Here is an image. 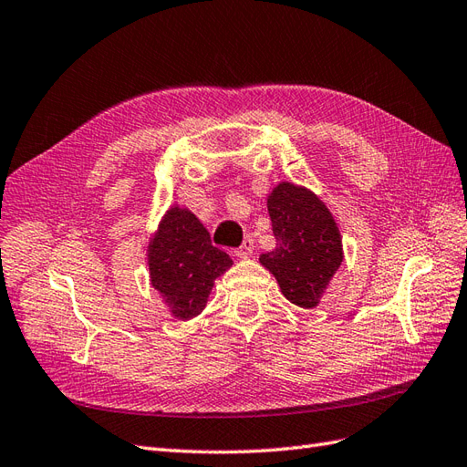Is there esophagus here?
Returning a JSON list of instances; mask_svg holds the SVG:
<instances>
[{"label": "esophagus", "instance_id": "1", "mask_svg": "<svg viewBox=\"0 0 467 467\" xmlns=\"http://www.w3.org/2000/svg\"><path fill=\"white\" fill-rule=\"evenodd\" d=\"M254 249H255V242H254V239L245 237V242L235 249V255H237L239 259H247V257H251V254H254Z\"/></svg>", "mask_w": 467, "mask_h": 467}]
</instances>
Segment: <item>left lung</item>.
<instances>
[{"instance_id": "left-lung-1", "label": "left lung", "mask_w": 467, "mask_h": 467, "mask_svg": "<svg viewBox=\"0 0 467 467\" xmlns=\"http://www.w3.org/2000/svg\"><path fill=\"white\" fill-rule=\"evenodd\" d=\"M276 245L259 263L286 300L314 308L344 259L342 235L332 212L305 186L279 182L267 196Z\"/></svg>"}]
</instances>
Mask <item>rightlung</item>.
I'll return each instance as SVG.
<instances>
[{
  "instance_id": "add662e5",
  "label": "right lung",
  "mask_w": 467,
  "mask_h": 467,
  "mask_svg": "<svg viewBox=\"0 0 467 467\" xmlns=\"http://www.w3.org/2000/svg\"><path fill=\"white\" fill-rule=\"evenodd\" d=\"M150 285L171 314L191 320L206 308L213 281L234 261L213 247L208 230L188 208L171 206L147 249Z\"/></svg>"
}]
</instances>
